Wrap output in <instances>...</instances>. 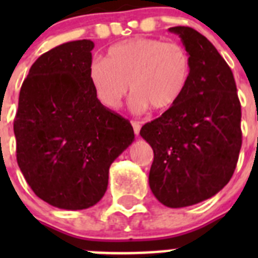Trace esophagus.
Listing matches in <instances>:
<instances>
[{"label": "esophagus", "mask_w": 258, "mask_h": 258, "mask_svg": "<svg viewBox=\"0 0 258 258\" xmlns=\"http://www.w3.org/2000/svg\"><path fill=\"white\" fill-rule=\"evenodd\" d=\"M132 126H133V131H134V134L136 136H138L140 134V131H141V124L138 121H132Z\"/></svg>", "instance_id": "1"}]
</instances>
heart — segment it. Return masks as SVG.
Segmentation results:
<instances>
[{
	"instance_id": "heart-1",
	"label": "heart",
	"mask_w": 258,
	"mask_h": 258,
	"mask_svg": "<svg viewBox=\"0 0 258 258\" xmlns=\"http://www.w3.org/2000/svg\"><path fill=\"white\" fill-rule=\"evenodd\" d=\"M190 72V55L182 45L150 37L115 44L107 50L106 60L93 59L88 68L89 81L102 106L117 109L131 85L129 106L138 115L151 106H174L187 88Z\"/></svg>"
}]
</instances>
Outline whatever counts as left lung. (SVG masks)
Wrapping results in <instances>:
<instances>
[{
	"label": "left lung",
	"mask_w": 258,
	"mask_h": 258,
	"mask_svg": "<svg viewBox=\"0 0 258 258\" xmlns=\"http://www.w3.org/2000/svg\"><path fill=\"white\" fill-rule=\"evenodd\" d=\"M169 32L190 55V80L179 101L140 134L154 150L152 194L165 207L183 208L229 183L241 147V111L231 70L211 41L190 27Z\"/></svg>",
	"instance_id": "left-lung-1"
}]
</instances>
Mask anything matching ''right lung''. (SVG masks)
Segmentation results:
<instances>
[{"label": "right lung", "mask_w": 258, "mask_h": 258, "mask_svg": "<svg viewBox=\"0 0 258 258\" xmlns=\"http://www.w3.org/2000/svg\"><path fill=\"white\" fill-rule=\"evenodd\" d=\"M94 42L59 45L32 64L14 120L17 160L40 199L60 209L95 206L109 166L134 141L131 122L99 103L88 68Z\"/></svg>", "instance_id": "add662e5"}]
</instances>
